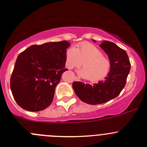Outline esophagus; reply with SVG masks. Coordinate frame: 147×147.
Returning a JSON list of instances; mask_svg holds the SVG:
<instances>
[{"instance_id":"esophagus-1","label":"esophagus","mask_w":147,"mask_h":147,"mask_svg":"<svg viewBox=\"0 0 147 147\" xmlns=\"http://www.w3.org/2000/svg\"><path fill=\"white\" fill-rule=\"evenodd\" d=\"M75 79H76V80H78V78H77V77H76V78H75Z\"/></svg>"}]
</instances>
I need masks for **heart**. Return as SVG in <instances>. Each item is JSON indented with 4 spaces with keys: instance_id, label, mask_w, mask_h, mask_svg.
<instances>
[{
    "instance_id": "1",
    "label": "heart",
    "mask_w": 147,
    "mask_h": 147,
    "mask_svg": "<svg viewBox=\"0 0 147 147\" xmlns=\"http://www.w3.org/2000/svg\"><path fill=\"white\" fill-rule=\"evenodd\" d=\"M65 64L68 69L79 67L83 64L80 75L92 82L105 79L111 68L109 59L103 56L98 48L88 42H80L77 48H68L65 54Z\"/></svg>"
}]
</instances>
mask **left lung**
Masks as SVG:
<instances>
[{
  "label": "left lung",
  "mask_w": 147,
  "mask_h": 147,
  "mask_svg": "<svg viewBox=\"0 0 147 147\" xmlns=\"http://www.w3.org/2000/svg\"><path fill=\"white\" fill-rule=\"evenodd\" d=\"M99 46L108 55L111 61V68L108 76L103 81L92 86L82 82L73 83L74 92L79 99L92 105L105 103L117 97L125 86L130 70V60L124 50L107 40Z\"/></svg>",
  "instance_id": "1"
}]
</instances>
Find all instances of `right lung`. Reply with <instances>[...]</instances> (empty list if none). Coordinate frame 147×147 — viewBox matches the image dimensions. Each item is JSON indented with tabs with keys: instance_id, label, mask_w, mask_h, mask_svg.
Segmentation results:
<instances>
[{
	"instance_id": "obj_1",
	"label": "right lung",
	"mask_w": 147,
	"mask_h": 147,
	"mask_svg": "<svg viewBox=\"0 0 147 147\" xmlns=\"http://www.w3.org/2000/svg\"><path fill=\"white\" fill-rule=\"evenodd\" d=\"M66 40L33 45L20 53L10 78L15 102L30 111H39L51 105L55 87L65 67Z\"/></svg>"
}]
</instances>
